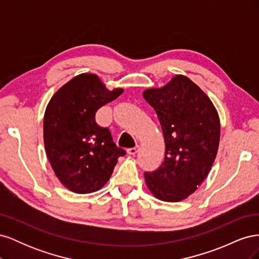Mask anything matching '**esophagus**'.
Segmentation results:
<instances>
[{
  "instance_id": "1",
  "label": "esophagus",
  "mask_w": 259,
  "mask_h": 259,
  "mask_svg": "<svg viewBox=\"0 0 259 259\" xmlns=\"http://www.w3.org/2000/svg\"><path fill=\"white\" fill-rule=\"evenodd\" d=\"M137 151H138V147L130 148V149H127V150H126V152H127L128 155H134V154L137 153Z\"/></svg>"
}]
</instances>
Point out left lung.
Here are the masks:
<instances>
[{
  "label": "left lung",
  "mask_w": 259,
  "mask_h": 259,
  "mask_svg": "<svg viewBox=\"0 0 259 259\" xmlns=\"http://www.w3.org/2000/svg\"><path fill=\"white\" fill-rule=\"evenodd\" d=\"M162 127L165 158L162 165L145 173V182L156 199L180 202L206 178L216 159L221 121L214 104L189 77L176 74L162 88L143 92Z\"/></svg>",
  "instance_id": "left-lung-1"
}]
</instances>
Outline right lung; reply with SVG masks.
Instances as JSON below:
<instances>
[{"instance_id": "right-lung-1", "label": "right lung", "mask_w": 259, "mask_h": 259, "mask_svg": "<svg viewBox=\"0 0 259 259\" xmlns=\"http://www.w3.org/2000/svg\"><path fill=\"white\" fill-rule=\"evenodd\" d=\"M123 92L109 91L95 73H81L62 85L48 104L43 121L46 155L70 191L84 194L101 189L125 154L109 130L95 122L98 109Z\"/></svg>"}]
</instances>
